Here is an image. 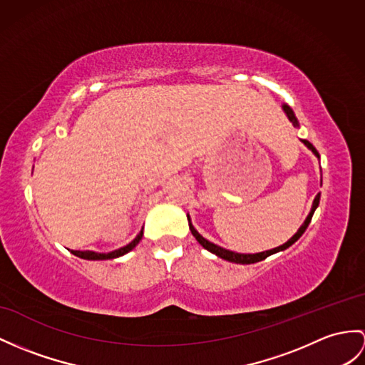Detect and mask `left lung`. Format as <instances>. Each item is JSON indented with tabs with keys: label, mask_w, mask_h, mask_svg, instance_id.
<instances>
[{
	"label": "left lung",
	"mask_w": 365,
	"mask_h": 365,
	"mask_svg": "<svg viewBox=\"0 0 365 365\" xmlns=\"http://www.w3.org/2000/svg\"><path fill=\"white\" fill-rule=\"evenodd\" d=\"M282 108H283V111H285V114L288 115L289 122H292V125H294V127H299V120H297V118H296L294 111H292V110L289 108V106H288V105H285V103L282 105ZM302 142H304V144L311 150V152H313V153L319 158L317 150L313 147V144H309V142H308L307 139H302ZM319 201H321V193H317V195H316V198H314V201H313V207H311V210H309V213H308L307 220L304 221V225H302V226L299 227L297 232H296L294 235H292L285 245H282V246H279V247H274V250H271V251L259 252V254H238V252H232V251H229V250H225V247L213 245V243H210V242H209V240H206V238H204L202 235H200V234H198V230L192 226L190 221H189V227H190V230H192L193 237L197 238V242L204 247V250H207L209 252L215 254V255H218V257H220V259H225V260H227V262L240 263V264H251V263L262 262V260H264V259H266V257H269V255H272V254H275V252H279V251H285L287 247H289L291 245H294V243L297 242V240L302 237V234H304L305 230H307V227H308V225H309L311 218H313V213H314V210H316V209H317V206H319Z\"/></svg>",
	"instance_id": "obj_1"
}]
</instances>
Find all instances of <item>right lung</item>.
Masks as SVG:
<instances>
[{
    "label": "right lung",
    "mask_w": 365,
    "mask_h": 365,
    "mask_svg": "<svg viewBox=\"0 0 365 365\" xmlns=\"http://www.w3.org/2000/svg\"><path fill=\"white\" fill-rule=\"evenodd\" d=\"M144 229V227H142ZM142 235H144V232H140L136 235V238L133 240L131 243H128L127 246L120 247V250H115L113 252H108V254H101V252H93V251H71L74 255L80 257V259H85V260H110V259H118V257H122L125 255L127 252H130L133 247H136V245L140 242Z\"/></svg>",
    "instance_id": "obj_1"
}]
</instances>
